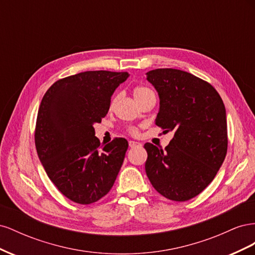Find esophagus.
Segmentation results:
<instances>
[{
  "instance_id": "1",
  "label": "esophagus",
  "mask_w": 255,
  "mask_h": 255,
  "mask_svg": "<svg viewBox=\"0 0 255 255\" xmlns=\"http://www.w3.org/2000/svg\"><path fill=\"white\" fill-rule=\"evenodd\" d=\"M128 145L130 148H136V146H141L140 142H137V141H133V140H129L128 141Z\"/></svg>"
}]
</instances>
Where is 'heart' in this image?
I'll use <instances>...</instances> for the list:
<instances>
[{
	"instance_id": "heart-1",
	"label": "heart",
	"mask_w": 255,
	"mask_h": 255,
	"mask_svg": "<svg viewBox=\"0 0 255 255\" xmlns=\"http://www.w3.org/2000/svg\"><path fill=\"white\" fill-rule=\"evenodd\" d=\"M151 94H153V91L151 89H149L148 87H144V86H137L133 90V96H134V99L136 100L137 103L139 102V101H141L142 99H144L146 96H149ZM115 101H116V98L113 99L112 106L114 105ZM128 132L132 134V135H137L138 134V129L136 128H130L128 129Z\"/></svg>"
}]
</instances>
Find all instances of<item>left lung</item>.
<instances>
[{"label": "left lung", "mask_w": 255, "mask_h": 255, "mask_svg": "<svg viewBox=\"0 0 255 255\" xmlns=\"http://www.w3.org/2000/svg\"><path fill=\"white\" fill-rule=\"evenodd\" d=\"M159 97L156 126L173 130L165 150L150 142L145 173L152 186L172 201H187L214 180L227 155L226 107L207 82L177 69L146 72Z\"/></svg>", "instance_id": "8db88e82"}]
</instances>
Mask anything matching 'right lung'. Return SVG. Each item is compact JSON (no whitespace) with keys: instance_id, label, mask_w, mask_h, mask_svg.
Returning a JSON list of instances; mask_svg holds the SVG:
<instances>
[{"instance_id":"right-lung-1","label":"right lung","mask_w":255,"mask_h":255,"mask_svg":"<svg viewBox=\"0 0 255 255\" xmlns=\"http://www.w3.org/2000/svg\"><path fill=\"white\" fill-rule=\"evenodd\" d=\"M128 72L86 71L61 79L45 92L38 111L35 144L57 189L80 204L97 202L111 190L128 150V140L101 144L95 136L111 98Z\"/></svg>"}]
</instances>
